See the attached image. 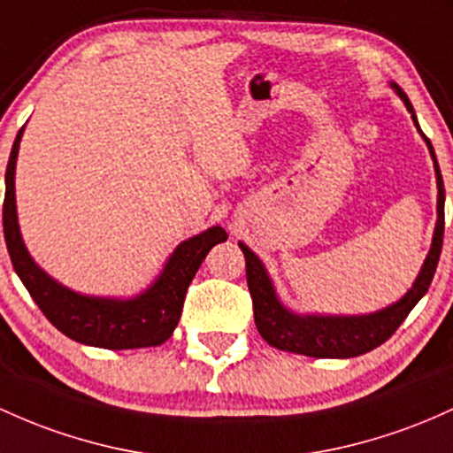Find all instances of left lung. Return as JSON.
Returning a JSON list of instances; mask_svg holds the SVG:
<instances>
[{"label":"left lung","instance_id":"obj_1","mask_svg":"<svg viewBox=\"0 0 453 453\" xmlns=\"http://www.w3.org/2000/svg\"><path fill=\"white\" fill-rule=\"evenodd\" d=\"M397 96L404 101L409 109L412 122L417 131L421 133L417 124L415 109H412L409 96L404 94L397 83H391ZM421 137L428 143V150L434 161L436 172V187H439V200H436V227L432 236V247L426 256L424 266L415 283L400 301L385 310L374 311V314L364 316H320V314H295L286 310L281 301L277 299V292L273 288L271 277H268L265 265L260 257L253 253L250 247L238 242L242 253H245L247 266V286H250L251 301H253V318L260 335L265 337L271 346L280 350L296 352V355L316 357V359H350V357L365 355L374 350L376 346L385 344L391 335L397 331V326L404 322V318L411 314L412 307L419 303L421 296L428 292L432 277H434L436 265H439L441 250H443V230H445V187L443 176H441L439 163H436L434 148L430 139L421 133Z\"/></svg>","mask_w":453,"mask_h":453}]
</instances>
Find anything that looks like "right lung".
Returning <instances> with one entry per match:
<instances>
[{"label":"right lung","mask_w":453,"mask_h":453,"mask_svg":"<svg viewBox=\"0 0 453 453\" xmlns=\"http://www.w3.org/2000/svg\"><path fill=\"white\" fill-rule=\"evenodd\" d=\"M21 135L23 128L14 139L6 167L4 238L14 271L47 320L79 344L109 348V350L158 346L170 340L180 320L188 283L196 277L206 253L217 242L227 241L226 230L212 226L211 230L180 242L152 286L133 299H105V296H88L68 290L62 283L51 280L32 260L19 230L14 167H17Z\"/></svg>","instance_id":"1"}]
</instances>
